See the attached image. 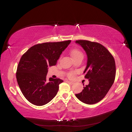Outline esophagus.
<instances>
[{"instance_id": "obj_1", "label": "esophagus", "mask_w": 132, "mask_h": 132, "mask_svg": "<svg viewBox=\"0 0 132 132\" xmlns=\"http://www.w3.org/2000/svg\"><path fill=\"white\" fill-rule=\"evenodd\" d=\"M67 81V82L68 83V84H69L70 85H73V84H74V82H72V81Z\"/></svg>"}]
</instances>
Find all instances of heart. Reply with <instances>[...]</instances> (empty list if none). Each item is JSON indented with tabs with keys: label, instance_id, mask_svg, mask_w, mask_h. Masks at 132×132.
I'll list each match as a JSON object with an SVG mask.
<instances>
[{
	"label": "heart",
	"instance_id": "heart-1",
	"mask_svg": "<svg viewBox=\"0 0 132 132\" xmlns=\"http://www.w3.org/2000/svg\"><path fill=\"white\" fill-rule=\"evenodd\" d=\"M70 55L72 59L75 58H78V57H83V54L80 51H79L77 49H74L70 51ZM74 73L71 72L69 74V77L70 78H73L74 77Z\"/></svg>",
	"mask_w": 132,
	"mask_h": 132
}]
</instances>
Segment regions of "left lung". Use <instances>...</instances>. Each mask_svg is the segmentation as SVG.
<instances>
[{"mask_svg":"<svg viewBox=\"0 0 132 132\" xmlns=\"http://www.w3.org/2000/svg\"><path fill=\"white\" fill-rule=\"evenodd\" d=\"M87 55L84 73L89 84L80 93L75 94L79 100L88 105L97 103L103 98L114 81L116 64L112 54L101 44L86 40L76 41Z\"/></svg>","mask_w":132,"mask_h":132,"instance_id":"left-lung-1","label":"left lung"}]
</instances>
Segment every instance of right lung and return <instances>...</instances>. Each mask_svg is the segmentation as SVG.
Wrapping results in <instances>:
<instances>
[{"label": "right lung", "mask_w": 132, "mask_h": 132, "mask_svg": "<svg viewBox=\"0 0 132 132\" xmlns=\"http://www.w3.org/2000/svg\"><path fill=\"white\" fill-rule=\"evenodd\" d=\"M70 40L36 45L22 55L17 68L18 85L25 98L32 104L43 106L57 95L59 85L63 81L46 76L48 67L56 65Z\"/></svg>", "instance_id": "right-lung-1"}]
</instances>
